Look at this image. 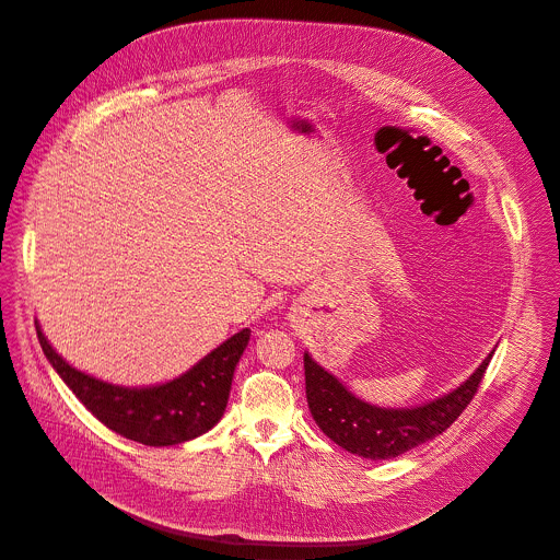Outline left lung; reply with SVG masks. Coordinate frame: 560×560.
Segmentation results:
<instances>
[{
	"mask_svg": "<svg viewBox=\"0 0 560 560\" xmlns=\"http://www.w3.org/2000/svg\"><path fill=\"white\" fill-rule=\"evenodd\" d=\"M491 358L493 352L487 354L467 382L433 401L413 409H382L354 397L306 352L303 369L308 409L317 427L348 453L369 460H388L446 431L478 393Z\"/></svg>",
	"mask_w": 560,
	"mask_h": 560,
	"instance_id": "1",
	"label": "left lung"
}]
</instances>
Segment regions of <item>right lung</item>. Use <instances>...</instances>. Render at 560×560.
Instances as JSON below:
<instances>
[{
    "mask_svg": "<svg viewBox=\"0 0 560 560\" xmlns=\"http://www.w3.org/2000/svg\"><path fill=\"white\" fill-rule=\"evenodd\" d=\"M35 328L46 360L86 409L107 429L147 446L194 440L223 418L234 369L249 341V328H243L176 380L129 388L73 369L46 341L37 322Z\"/></svg>",
    "mask_w": 560,
    "mask_h": 560,
    "instance_id": "right-lung-1",
    "label": "right lung"
}]
</instances>
